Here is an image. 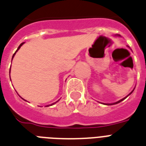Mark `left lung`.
I'll use <instances>...</instances> for the list:
<instances>
[{"label": "left lung", "mask_w": 146, "mask_h": 146, "mask_svg": "<svg viewBox=\"0 0 146 146\" xmlns=\"http://www.w3.org/2000/svg\"><path fill=\"white\" fill-rule=\"evenodd\" d=\"M133 92V90L132 92H131V93L129 94L127 96V97H128V96H129V95H130V94H131V93H132V92ZM127 97H126V98H127ZM123 98V99H121V100H118V102H115V103H114V104H106V105H113V104H118V103H120V102H121V101H122V100H124V99H125V98Z\"/></svg>", "instance_id": "1"}]
</instances>
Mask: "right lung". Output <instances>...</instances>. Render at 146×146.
<instances>
[{"label": "right lung", "instance_id": "obj_1", "mask_svg": "<svg viewBox=\"0 0 146 146\" xmlns=\"http://www.w3.org/2000/svg\"><path fill=\"white\" fill-rule=\"evenodd\" d=\"M23 44H24V42H22V43H21V44H20V45H19V47H18V48H17V50L15 51V52H17V51H18V50H19V48H20V47H21V46H22V45H23ZM15 53H14V54H13V58H12V60H13V57H14V55H15ZM9 73H10V71H9ZM22 99H23V98H22ZM55 103H56V102H55ZM55 103H54V104H55ZM52 104H51V106H52Z\"/></svg>", "mask_w": 146, "mask_h": 146}]
</instances>
